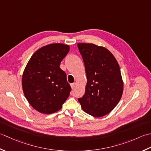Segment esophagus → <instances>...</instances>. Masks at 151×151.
I'll return each instance as SVG.
<instances>
[{
    "mask_svg": "<svg viewBox=\"0 0 151 151\" xmlns=\"http://www.w3.org/2000/svg\"><path fill=\"white\" fill-rule=\"evenodd\" d=\"M75 86H76V83H72V84H71V87H72V89H73V88H75Z\"/></svg>",
    "mask_w": 151,
    "mask_h": 151,
    "instance_id": "esophagus-1",
    "label": "esophagus"
}]
</instances>
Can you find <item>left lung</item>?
Returning <instances> with one entry per match:
<instances>
[{
	"label": "left lung",
	"mask_w": 151,
	"mask_h": 151,
	"mask_svg": "<svg viewBox=\"0 0 151 151\" xmlns=\"http://www.w3.org/2000/svg\"><path fill=\"white\" fill-rule=\"evenodd\" d=\"M85 68V93L78 98L83 110L96 117L108 114L117 105L123 92L121 70L116 58L106 48L79 43Z\"/></svg>",
	"instance_id": "1"
}]
</instances>
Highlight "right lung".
I'll return each mask as SVG.
<instances>
[{
    "label": "right lung",
    "mask_w": 151,
    "mask_h": 151,
    "mask_svg": "<svg viewBox=\"0 0 151 151\" xmlns=\"http://www.w3.org/2000/svg\"><path fill=\"white\" fill-rule=\"evenodd\" d=\"M69 45L52 44L40 48L30 58L22 77L24 96L38 111L51 114L63 107L72 88L60 64Z\"/></svg>",
    "instance_id": "add662e5"
}]
</instances>
